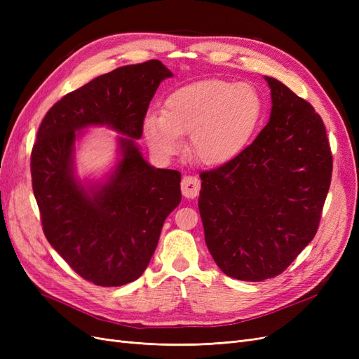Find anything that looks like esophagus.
<instances>
[{"instance_id": "esophagus-1", "label": "esophagus", "mask_w": 359, "mask_h": 359, "mask_svg": "<svg viewBox=\"0 0 359 359\" xmlns=\"http://www.w3.org/2000/svg\"><path fill=\"white\" fill-rule=\"evenodd\" d=\"M201 190V181L196 177L186 175L181 181V191L182 196L187 199H194L199 194Z\"/></svg>"}]
</instances>
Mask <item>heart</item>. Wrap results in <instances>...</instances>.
<instances>
[{
	"instance_id": "heart-1",
	"label": "heart",
	"mask_w": 359,
	"mask_h": 359,
	"mask_svg": "<svg viewBox=\"0 0 359 359\" xmlns=\"http://www.w3.org/2000/svg\"><path fill=\"white\" fill-rule=\"evenodd\" d=\"M262 116V99L255 86L222 79H203L172 91L161 114L144 119L149 148L169 158L190 135L193 157L205 166H223L240 156Z\"/></svg>"
}]
</instances>
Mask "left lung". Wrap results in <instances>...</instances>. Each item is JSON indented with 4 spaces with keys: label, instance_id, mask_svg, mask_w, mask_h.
<instances>
[{
    "label": "left lung",
    "instance_id": "obj_1",
    "mask_svg": "<svg viewBox=\"0 0 359 359\" xmlns=\"http://www.w3.org/2000/svg\"><path fill=\"white\" fill-rule=\"evenodd\" d=\"M271 88L268 124L235 160L201 173L205 243L226 276L273 278L318 232L332 154L320 115L285 83Z\"/></svg>",
    "mask_w": 359,
    "mask_h": 359
}]
</instances>
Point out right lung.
<instances>
[{
  "label": "right lung",
  "mask_w": 359,
  "mask_h": 359,
  "mask_svg": "<svg viewBox=\"0 0 359 359\" xmlns=\"http://www.w3.org/2000/svg\"><path fill=\"white\" fill-rule=\"evenodd\" d=\"M170 76L158 60L115 69L64 95L39 127L31 178L43 232L74 273L97 286L142 276L163 223L181 202V173L148 165L135 142L160 82ZM90 125L125 137L108 181L85 188L74 175L72 153L77 130Z\"/></svg>",
  "instance_id": "1"
}]
</instances>
